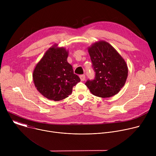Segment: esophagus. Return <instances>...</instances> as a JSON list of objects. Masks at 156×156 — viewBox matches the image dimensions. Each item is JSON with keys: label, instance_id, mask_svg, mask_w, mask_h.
I'll use <instances>...</instances> for the list:
<instances>
[{"label": "esophagus", "instance_id": "34e87169", "mask_svg": "<svg viewBox=\"0 0 156 156\" xmlns=\"http://www.w3.org/2000/svg\"><path fill=\"white\" fill-rule=\"evenodd\" d=\"M80 79H81V81H84V80H85V78H86V76H85L84 75H81L80 76Z\"/></svg>", "mask_w": 156, "mask_h": 156}]
</instances>
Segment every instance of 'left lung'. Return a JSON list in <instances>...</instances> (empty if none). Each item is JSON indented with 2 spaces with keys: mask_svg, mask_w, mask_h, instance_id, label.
<instances>
[{
  "mask_svg": "<svg viewBox=\"0 0 156 156\" xmlns=\"http://www.w3.org/2000/svg\"><path fill=\"white\" fill-rule=\"evenodd\" d=\"M93 68L94 80L85 84L94 96L110 98L117 94L123 87L127 76L128 66L124 59L108 42L101 41L88 48Z\"/></svg>",
  "mask_w": 156,
  "mask_h": 156,
  "instance_id": "8db88e82",
  "label": "left lung"
}]
</instances>
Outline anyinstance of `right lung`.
<instances>
[{
  "label": "right lung",
  "mask_w": 156,
  "mask_h": 156,
  "mask_svg": "<svg viewBox=\"0 0 156 156\" xmlns=\"http://www.w3.org/2000/svg\"><path fill=\"white\" fill-rule=\"evenodd\" d=\"M68 51L54 46L45 53L34 70L33 81L45 98L58 101L71 94L73 87L80 81L67 62Z\"/></svg>",
  "instance_id": "obj_1"
}]
</instances>
